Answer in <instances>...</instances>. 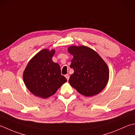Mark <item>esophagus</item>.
<instances>
[{"mask_svg": "<svg viewBox=\"0 0 135 135\" xmlns=\"http://www.w3.org/2000/svg\"><path fill=\"white\" fill-rule=\"evenodd\" d=\"M65 78H67V80H69V78H70V76H69V75H68V74H66V75H65Z\"/></svg>", "mask_w": 135, "mask_h": 135, "instance_id": "obj_1", "label": "esophagus"}]
</instances>
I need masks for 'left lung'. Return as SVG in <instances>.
Instances as JSON below:
<instances>
[{
	"label": "left lung",
	"instance_id": "8db88e82",
	"mask_svg": "<svg viewBox=\"0 0 135 135\" xmlns=\"http://www.w3.org/2000/svg\"><path fill=\"white\" fill-rule=\"evenodd\" d=\"M68 51L73 55L70 67L74 72L68 81L79 93L92 97L100 93L107 85L109 70L101 56L85 46H72Z\"/></svg>",
	"mask_w": 135,
	"mask_h": 135
}]
</instances>
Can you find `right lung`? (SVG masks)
Wrapping results in <instances>:
<instances>
[{
    "instance_id": "obj_1",
    "label": "right lung",
    "mask_w": 135,
    "mask_h": 135,
    "mask_svg": "<svg viewBox=\"0 0 135 135\" xmlns=\"http://www.w3.org/2000/svg\"><path fill=\"white\" fill-rule=\"evenodd\" d=\"M54 54V49L41 50L29 61L24 71L25 85L36 97L45 99L53 95L67 81L61 75L59 64L52 61Z\"/></svg>"
}]
</instances>
